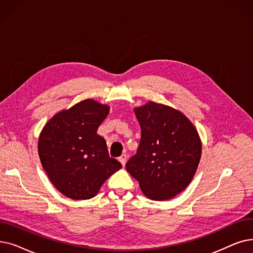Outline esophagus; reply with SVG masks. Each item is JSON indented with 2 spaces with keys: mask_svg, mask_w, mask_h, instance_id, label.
Segmentation results:
<instances>
[{
  "mask_svg": "<svg viewBox=\"0 0 253 253\" xmlns=\"http://www.w3.org/2000/svg\"><path fill=\"white\" fill-rule=\"evenodd\" d=\"M119 161L121 162V164H122L123 167H125L126 161H127V156H126V154H123V155H121V157L119 158Z\"/></svg>",
  "mask_w": 253,
  "mask_h": 253,
  "instance_id": "obj_1",
  "label": "esophagus"
}]
</instances>
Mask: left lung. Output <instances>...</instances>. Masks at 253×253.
<instances>
[{"instance_id":"8db88e82","label":"left lung","mask_w":253,"mask_h":253,"mask_svg":"<svg viewBox=\"0 0 253 253\" xmlns=\"http://www.w3.org/2000/svg\"><path fill=\"white\" fill-rule=\"evenodd\" d=\"M134 113L141 135L126 169L149 199L170 200L194 177L202 155L200 135L188 118L172 107L150 101Z\"/></svg>"}]
</instances>
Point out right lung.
<instances>
[{
	"instance_id": "right-lung-1",
	"label": "right lung",
	"mask_w": 253,
	"mask_h": 253,
	"mask_svg": "<svg viewBox=\"0 0 253 253\" xmlns=\"http://www.w3.org/2000/svg\"><path fill=\"white\" fill-rule=\"evenodd\" d=\"M109 106L85 99L54 115L43 127L38 153L50 182L72 200H89L122 164L109 157L97 129Z\"/></svg>"
}]
</instances>
